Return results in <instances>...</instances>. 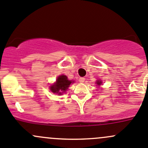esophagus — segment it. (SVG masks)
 I'll return each mask as SVG.
<instances>
[{"instance_id": "1", "label": "esophagus", "mask_w": 148, "mask_h": 148, "mask_svg": "<svg viewBox=\"0 0 148 148\" xmlns=\"http://www.w3.org/2000/svg\"><path fill=\"white\" fill-rule=\"evenodd\" d=\"M79 82H80V83H84V81H85V79L83 78V77H82V78H80L79 79Z\"/></svg>"}]
</instances>
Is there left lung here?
Listing matches in <instances>:
<instances>
[{
  "instance_id": "1",
  "label": "left lung",
  "mask_w": 148,
  "mask_h": 148,
  "mask_svg": "<svg viewBox=\"0 0 148 148\" xmlns=\"http://www.w3.org/2000/svg\"><path fill=\"white\" fill-rule=\"evenodd\" d=\"M96 84L98 85V86H100V85L102 84V82H101V81H100V80H97V81H96Z\"/></svg>"
}]
</instances>
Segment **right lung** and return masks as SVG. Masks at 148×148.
Listing matches in <instances>:
<instances>
[{
  "instance_id": "1",
  "label": "right lung",
  "mask_w": 148,
  "mask_h": 148,
  "mask_svg": "<svg viewBox=\"0 0 148 148\" xmlns=\"http://www.w3.org/2000/svg\"><path fill=\"white\" fill-rule=\"evenodd\" d=\"M73 82H74V81L69 80L66 76L60 75L57 77L55 83L51 85L49 88L52 93H55L58 95H62L63 93L66 92L69 85Z\"/></svg>"
}]
</instances>
